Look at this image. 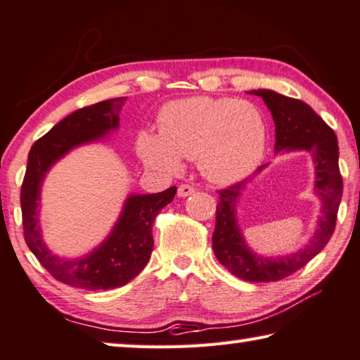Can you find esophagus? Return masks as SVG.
<instances>
[{"mask_svg": "<svg viewBox=\"0 0 360 360\" xmlns=\"http://www.w3.org/2000/svg\"><path fill=\"white\" fill-rule=\"evenodd\" d=\"M193 192H195V188L188 184H181L178 187V197H182V198L188 197V195H192Z\"/></svg>", "mask_w": 360, "mask_h": 360, "instance_id": "34e87169", "label": "esophagus"}]
</instances>
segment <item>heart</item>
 Returning <instances> with one entry per match:
<instances>
[{
  "label": "heart",
  "mask_w": 360,
  "mask_h": 360,
  "mask_svg": "<svg viewBox=\"0 0 360 360\" xmlns=\"http://www.w3.org/2000/svg\"><path fill=\"white\" fill-rule=\"evenodd\" d=\"M266 141V122L254 103L191 96L162 109L158 133L139 131L136 152L146 167L169 174L179 172L181 158H197L206 179L233 184L260 165Z\"/></svg>",
  "instance_id": "heart-1"
}]
</instances>
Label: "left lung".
I'll list each match as a JSON object with an SVG mask.
<instances>
[{
    "label": "left lung",
    "instance_id": "1",
    "mask_svg": "<svg viewBox=\"0 0 360 360\" xmlns=\"http://www.w3.org/2000/svg\"><path fill=\"white\" fill-rule=\"evenodd\" d=\"M248 94L260 96L271 112L275 122L276 155L307 152L311 157L314 167L313 192L321 202L318 225L307 245L288 255L265 257L249 248L236 217L241 193L252 178L219 191L216 229L212 233V249L217 260L231 275L245 281L271 283L300 270L330 240L343 195V179L338 168V139L330 127L307 103L268 89L251 90ZM266 167L268 163L259 167L255 174Z\"/></svg>",
    "mask_w": 360,
    "mask_h": 360
}]
</instances>
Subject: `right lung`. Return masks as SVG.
I'll return each instance as SVG.
<instances>
[{
	"mask_svg": "<svg viewBox=\"0 0 360 360\" xmlns=\"http://www.w3.org/2000/svg\"><path fill=\"white\" fill-rule=\"evenodd\" d=\"M125 100L127 96H119L71 112L38 139L28 154L20 192L25 241L53 278L72 288L85 290L120 288L139 275L148 265L154 248V219L158 211L173 202L176 193V187L160 193H130L106 238L79 257L56 254L42 238L41 191L47 173L71 150L106 141L111 131H117L119 114Z\"/></svg>",
	"mask_w": 360,
	"mask_h": 360,
	"instance_id": "1",
	"label": "right lung"
}]
</instances>
